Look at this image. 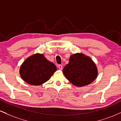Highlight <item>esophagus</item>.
Segmentation results:
<instances>
[{
	"instance_id": "obj_1",
	"label": "esophagus",
	"mask_w": 121,
	"mask_h": 121,
	"mask_svg": "<svg viewBox=\"0 0 121 121\" xmlns=\"http://www.w3.org/2000/svg\"><path fill=\"white\" fill-rule=\"evenodd\" d=\"M58 67H59V69L61 70L62 69V65H59V66H58Z\"/></svg>"
}]
</instances>
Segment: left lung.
Listing matches in <instances>:
<instances>
[{"mask_svg": "<svg viewBox=\"0 0 121 121\" xmlns=\"http://www.w3.org/2000/svg\"><path fill=\"white\" fill-rule=\"evenodd\" d=\"M62 72L69 82L78 87L91 83L98 75L95 63L89 56L82 53L71 55L69 63L64 68Z\"/></svg>", "mask_w": 121, "mask_h": 121, "instance_id": "8db88e82", "label": "left lung"}]
</instances>
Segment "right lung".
Instances as JSON below:
<instances>
[{
    "label": "right lung",
    "mask_w": 121,
    "mask_h": 121,
    "mask_svg": "<svg viewBox=\"0 0 121 121\" xmlns=\"http://www.w3.org/2000/svg\"><path fill=\"white\" fill-rule=\"evenodd\" d=\"M56 70L54 64L49 61L43 54L37 53L23 62L20 68V74L27 83L39 86L48 81Z\"/></svg>",
    "instance_id": "right-lung-1"
}]
</instances>
